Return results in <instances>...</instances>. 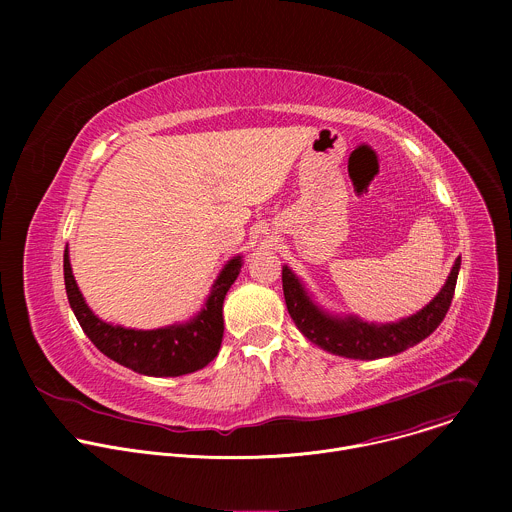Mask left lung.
Returning <instances> with one entry per match:
<instances>
[{"instance_id": "8db88e82", "label": "left lung", "mask_w": 512, "mask_h": 512, "mask_svg": "<svg viewBox=\"0 0 512 512\" xmlns=\"http://www.w3.org/2000/svg\"><path fill=\"white\" fill-rule=\"evenodd\" d=\"M462 259L458 257L444 287L425 308L409 318L397 322H364L352 314H330L318 306L302 279L287 265L281 269L285 306L296 322L298 330L316 346L326 352L356 358V360H375L385 356H395L417 342L425 340L446 318L454 289L458 281Z\"/></svg>"}]
</instances>
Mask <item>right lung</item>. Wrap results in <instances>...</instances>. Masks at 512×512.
<instances>
[{
  "label": "right lung",
  "mask_w": 512,
  "mask_h": 512,
  "mask_svg": "<svg viewBox=\"0 0 512 512\" xmlns=\"http://www.w3.org/2000/svg\"><path fill=\"white\" fill-rule=\"evenodd\" d=\"M243 255L227 261L212 283L200 312L188 322L156 330H135L111 324L95 316L72 275L68 251H64V285L68 304L89 340L111 360L148 377H180L204 369L221 350L227 291L239 277Z\"/></svg>",
  "instance_id": "right-lung-1"
}]
</instances>
